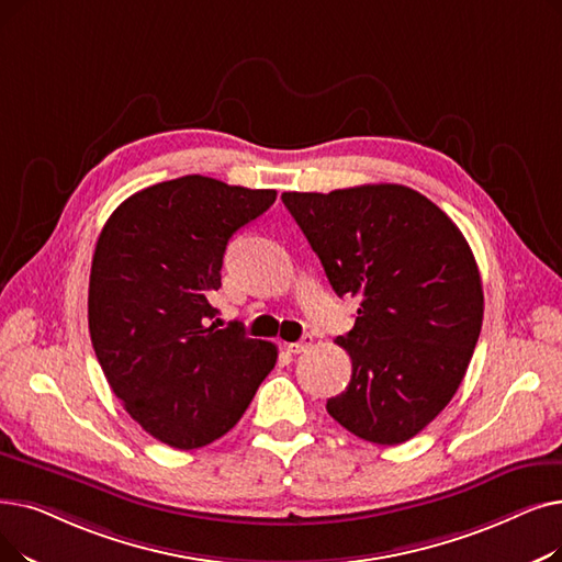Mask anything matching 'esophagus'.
<instances>
[{"label":"esophagus","mask_w":562,"mask_h":562,"mask_svg":"<svg viewBox=\"0 0 562 562\" xmlns=\"http://www.w3.org/2000/svg\"><path fill=\"white\" fill-rule=\"evenodd\" d=\"M312 335H303L299 341H291V345H286V349L291 351V353H305L310 347H312Z\"/></svg>","instance_id":"1"}]
</instances>
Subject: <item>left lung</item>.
<instances>
[{
    "label": "left lung",
    "instance_id": "obj_1",
    "mask_svg": "<svg viewBox=\"0 0 562 562\" xmlns=\"http://www.w3.org/2000/svg\"><path fill=\"white\" fill-rule=\"evenodd\" d=\"M337 296L360 299L337 337L351 381L330 416L362 441L423 431L469 370L482 328V280L467 238L425 194L397 183L282 192Z\"/></svg>",
    "mask_w": 562,
    "mask_h": 562
}]
</instances>
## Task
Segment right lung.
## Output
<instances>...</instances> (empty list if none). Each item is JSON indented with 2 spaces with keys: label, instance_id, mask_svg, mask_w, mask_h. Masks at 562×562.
Wrapping results in <instances>:
<instances>
[{
  "label": "right lung",
  "instance_id": "add662e5",
  "mask_svg": "<svg viewBox=\"0 0 562 562\" xmlns=\"http://www.w3.org/2000/svg\"><path fill=\"white\" fill-rule=\"evenodd\" d=\"M276 190L190 175L119 204L95 243L89 333L112 393L158 441L194 450L225 436L276 368L278 349L211 305L229 238Z\"/></svg>",
  "mask_w": 562,
  "mask_h": 562
}]
</instances>
